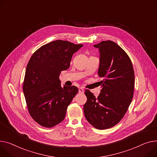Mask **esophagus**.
Wrapping results in <instances>:
<instances>
[{"label":"esophagus","instance_id":"esophagus-1","mask_svg":"<svg viewBox=\"0 0 157 157\" xmlns=\"http://www.w3.org/2000/svg\"><path fill=\"white\" fill-rule=\"evenodd\" d=\"M84 91H85L84 88H79V93H84Z\"/></svg>","mask_w":157,"mask_h":157}]
</instances>
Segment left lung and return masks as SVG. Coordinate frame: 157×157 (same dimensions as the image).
<instances>
[{
  "mask_svg": "<svg viewBox=\"0 0 157 157\" xmlns=\"http://www.w3.org/2000/svg\"><path fill=\"white\" fill-rule=\"evenodd\" d=\"M93 46L99 50L98 75L104 80L97 98L86 90L83 110L93 127L105 129L119 123L126 113L133 97L134 72L126 52L113 41H102Z\"/></svg>",
  "mask_w": 157,
  "mask_h": 157,
  "instance_id": "8db88e82",
  "label": "left lung"
}]
</instances>
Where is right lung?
<instances>
[{
	"label": "right lung",
	"mask_w": 157,
	"mask_h": 157,
	"mask_svg": "<svg viewBox=\"0 0 157 157\" xmlns=\"http://www.w3.org/2000/svg\"><path fill=\"white\" fill-rule=\"evenodd\" d=\"M82 46L58 40L41 46L31 57L23 93L30 116L41 126L52 128L64 119L78 88L62 86L59 76L69 67L72 55Z\"/></svg>",
	"instance_id": "1"
}]
</instances>
